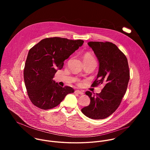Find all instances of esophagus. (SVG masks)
<instances>
[{
    "label": "esophagus",
    "instance_id": "1",
    "mask_svg": "<svg viewBox=\"0 0 150 150\" xmlns=\"http://www.w3.org/2000/svg\"><path fill=\"white\" fill-rule=\"evenodd\" d=\"M75 93H77V94H80V95H83V92L81 91H79V90H76V91H75Z\"/></svg>",
    "mask_w": 150,
    "mask_h": 150
}]
</instances>
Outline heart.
Here are the masks:
<instances>
[{"label":"heart","instance_id":"obj_1","mask_svg":"<svg viewBox=\"0 0 150 150\" xmlns=\"http://www.w3.org/2000/svg\"><path fill=\"white\" fill-rule=\"evenodd\" d=\"M83 62L88 60H95V59L91 53L86 52L83 54Z\"/></svg>","mask_w":150,"mask_h":150}]
</instances>
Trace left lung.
Segmentation results:
<instances>
[{
  "instance_id": "1",
  "label": "left lung",
  "mask_w": 150,
  "mask_h": 150,
  "mask_svg": "<svg viewBox=\"0 0 150 150\" xmlns=\"http://www.w3.org/2000/svg\"><path fill=\"white\" fill-rule=\"evenodd\" d=\"M99 62L97 79L92 87L104 84L100 93L88 91L90 104L81 109L83 115L93 119H103L110 116L119 106L126 93L130 72L126 57L112 42L90 41Z\"/></svg>"
}]
</instances>
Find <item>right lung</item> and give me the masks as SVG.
I'll return each mask as SVG.
<instances>
[{"mask_svg":"<svg viewBox=\"0 0 150 150\" xmlns=\"http://www.w3.org/2000/svg\"><path fill=\"white\" fill-rule=\"evenodd\" d=\"M82 40L61 37L41 40L29 51L25 64L24 78L32 103L42 110L58 105L65 96L74 92L68 86L60 87L53 78L64 61L83 45Z\"/></svg>","mask_w":150,"mask_h":150,"instance_id":"right-lung-1","label":"right lung"}]
</instances>
